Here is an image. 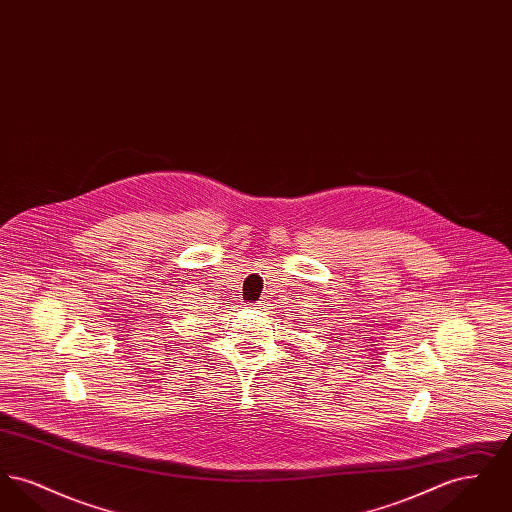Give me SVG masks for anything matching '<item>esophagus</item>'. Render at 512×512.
<instances>
[{"mask_svg": "<svg viewBox=\"0 0 512 512\" xmlns=\"http://www.w3.org/2000/svg\"><path fill=\"white\" fill-rule=\"evenodd\" d=\"M255 309H259V311H265V309H267V303H257V305H255Z\"/></svg>", "mask_w": 512, "mask_h": 512, "instance_id": "34e87169", "label": "esophagus"}]
</instances>
